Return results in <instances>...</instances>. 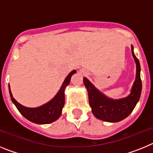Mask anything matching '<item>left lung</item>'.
Returning a JSON list of instances; mask_svg holds the SVG:
<instances>
[{"label": "left lung", "instance_id": "8db88e82", "mask_svg": "<svg viewBox=\"0 0 153 153\" xmlns=\"http://www.w3.org/2000/svg\"><path fill=\"white\" fill-rule=\"evenodd\" d=\"M131 51L136 63V74L130 93L126 97L118 100L109 98L96 88L87 78L83 77V83L88 92L89 102L92 112L99 120L109 123L120 122L132 113L140 100L142 92L141 68L140 61L133 52L132 45L131 46Z\"/></svg>", "mask_w": 153, "mask_h": 153}]
</instances>
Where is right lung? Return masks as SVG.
I'll return each mask as SVG.
<instances>
[{
	"label": "right lung",
	"instance_id": "right-lung-1",
	"mask_svg": "<svg viewBox=\"0 0 153 153\" xmlns=\"http://www.w3.org/2000/svg\"><path fill=\"white\" fill-rule=\"evenodd\" d=\"M76 73V70H75L71 71L67 77L65 78L61 87L55 95V97L49 102L38 107H26L21 105V103H19L13 97L11 91H10V85H9V93H10V99L21 114L29 121L36 124L51 123L58 120L61 116L62 109H63L65 102V88L70 84L71 76L73 74Z\"/></svg>",
	"mask_w": 153,
	"mask_h": 153
}]
</instances>
